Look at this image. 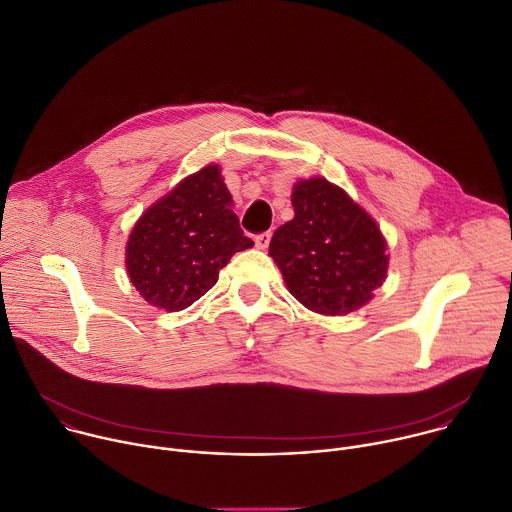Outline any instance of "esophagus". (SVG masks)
I'll return each mask as SVG.
<instances>
[{"mask_svg": "<svg viewBox=\"0 0 512 512\" xmlns=\"http://www.w3.org/2000/svg\"><path fill=\"white\" fill-rule=\"evenodd\" d=\"M269 241H271V233L255 235V245H257V249H267V247H269Z\"/></svg>", "mask_w": 512, "mask_h": 512, "instance_id": "obj_1", "label": "esophagus"}]
</instances>
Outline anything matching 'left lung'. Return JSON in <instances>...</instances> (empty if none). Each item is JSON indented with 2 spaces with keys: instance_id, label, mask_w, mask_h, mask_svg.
Here are the masks:
<instances>
[{
  "instance_id": "8db88e82",
  "label": "left lung",
  "mask_w": 512,
  "mask_h": 512,
  "mask_svg": "<svg viewBox=\"0 0 512 512\" xmlns=\"http://www.w3.org/2000/svg\"><path fill=\"white\" fill-rule=\"evenodd\" d=\"M291 204L294 218L269 243L289 294L322 316L367 306L389 271L387 241L375 218L322 176L298 180Z\"/></svg>"
}]
</instances>
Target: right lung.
<instances>
[{"label": "right lung", "mask_w": 512, "mask_h": 512, "mask_svg": "<svg viewBox=\"0 0 512 512\" xmlns=\"http://www.w3.org/2000/svg\"><path fill=\"white\" fill-rule=\"evenodd\" d=\"M249 247L253 241L239 227L221 168L208 164L143 210L125 245V269L150 306L180 312Z\"/></svg>", "instance_id": "obj_1"}]
</instances>
